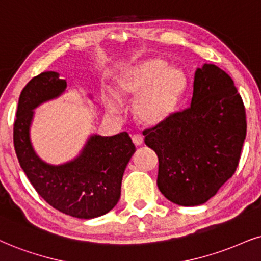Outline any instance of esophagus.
I'll return each mask as SVG.
<instances>
[{
	"label": "esophagus",
	"mask_w": 261,
	"mask_h": 261,
	"mask_svg": "<svg viewBox=\"0 0 261 261\" xmlns=\"http://www.w3.org/2000/svg\"><path fill=\"white\" fill-rule=\"evenodd\" d=\"M132 140H133V143L136 144L137 146H140L141 144L144 143V138L140 136V134H134L133 137H132Z\"/></svg>",
	"instance_id": "obj_1"
}]
</instances>
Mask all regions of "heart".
I'll return each mask as SVG.
<instances>
[{"mask_svg":"<svg viewBox=\"0 0 261 261\" xmlns=\"http://www.w3.org/2000/svg\"><path fill=\"white\" fill-rule=\"evenodd\" d=\"M189 80L178 66H167L165 59L151 57L130 65L116 76L115 94L121 99H134L133 112L140 123L156 125L174 114L184 98ZM110 112L118 106L110 96L102 95Z\"/></svg>","mask_w":261,"mask_h":261,"instance_id":"b5f03b06","label":"heart"}]
</instances>
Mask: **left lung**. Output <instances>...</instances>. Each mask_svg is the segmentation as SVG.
Returning <instances> with one entry per match:
<instances>
[{
    "instance_id": "1",
    "label": "left lung",
    "mask_w": 261,
    "mask_h": 261,
    "mask_svg": "<svg viewBox=\"0 0 261 261\" xmlns=\"http://www.w3.org/2000/svg\"><path fill=\"white\" fill-rule=\"evenodd\" d=\"M246 133V109L232 79L204 64L195 72L191 105L143 132L159 157L160 191L175 204H203L236 172Z\"/></svg>"
}]
</instances>
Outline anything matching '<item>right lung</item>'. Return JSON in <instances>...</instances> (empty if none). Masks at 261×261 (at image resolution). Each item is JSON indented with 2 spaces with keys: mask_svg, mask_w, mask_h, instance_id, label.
<instances>
[{
  "mask_svg": "<svg viewBox=\"0 0 261 261\" xmlns=\"http://www.w3.org/2000/svg\"><path fill=\"white\" fill-rule=\"evenodd\" d=\"M65 88L66 81L54 71L35 76L24 87L13 128L14 149L28 179L48 204L71 217L92 219L117 204L122 176L136 146L127 132L112 137L94 134L75 160L59 166L43 162L30 141L34 109L58 98Z\"/></svg>",
  "mask_w": 261,
  "mask_h": 261,
  "instance_id": "1",
  "label": "right lung"
}]
</instances>
